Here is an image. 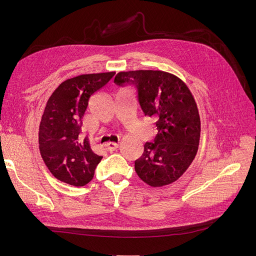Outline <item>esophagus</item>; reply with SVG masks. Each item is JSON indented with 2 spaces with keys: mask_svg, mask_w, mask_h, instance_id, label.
Masks as SVG:
<instances>
[{
  "mask_svg": "<svg viewBox=\"0 0 256 256\" xmlns=\"http://www.w3.org/2000/svg\"><path fill=\"white\" fill-rule=\"evenodd\" d=\"M118 148V143H114V142H110L109 144H108V146H106V150L109 152H113Z\"/></svg>",
  "mask_w": 256,
  "mask_h": 256,
  "instance_id": "esophagus-1",
  "label": "esophagus"
}]
</instances>
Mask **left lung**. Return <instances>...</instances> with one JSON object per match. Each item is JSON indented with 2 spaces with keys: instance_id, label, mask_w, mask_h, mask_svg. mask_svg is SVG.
Segmentation results:
<instances>
[{
  "instance_id": "obj_1",
  "label": "left lung",
  "mask_w": 256,
  "mask_h": 256,
  "mask_svg": "<svg viewBox=\"0 0 256 256\" xmlns=\"http://www.w3.org/2000/svg\"><path fill=\"white\" fill-rule=\"evenodd\" d=\"M114 83L134 86L144 115L156 122V136L134 161L136 174L152 187L177 180L196 157L200 132L198 106L187 85L160 70L120 72Z\"/></svg>"
}]
</instances>
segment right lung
I'll use <instances>...</instances> for the list:
<instances>
[{
    "label": "right lung",
    "mask_w": 256,
    "mask_h": 256,
    "mask_svg": "<svg viewBox=\"0 0 256 256\" xmlns=\"http://www.w3.org/2000/svg\"><path fill=\"white\" fill-rule=\"evenodd\" d=\"M115 72L82 74L62 83L44 108L40 126V150L50 172L58 180L82 187L95 174L102 156L92 150L81 136L82 118L90 97Z\"/></svg>",
    "instance_id": "obj_1"
}]
</instances>
